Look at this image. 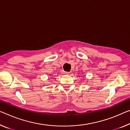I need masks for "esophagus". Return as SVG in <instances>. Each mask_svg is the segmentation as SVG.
<instances>
[{"instance_id":"1","label":"esophagus","mask_w":130,"mask_h":130,"mask_svg":"<svg viewBox=\"0 0 130 130\" xmlns=\"http://www.w3.org/2000/svg\"><path fill=\"white\" fill-rule=\"evenodd\" d=\"M63 73L64 74H69V72H63Z\"/></svg>"}]
</instances>
